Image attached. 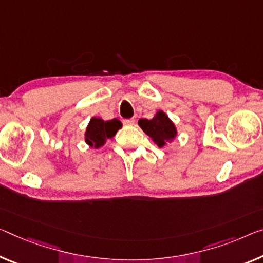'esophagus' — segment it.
Segmentation results:
<instances>
[{
    "label": "esophagus",
    "mask_w": 263,
    "mask_h": 263,
    "mask_svg": "<svg viewBox=\"0 0 263 263\" xmlns=\"http://www.w3.org/2000/svg\"><path fill=\"white\" fill-rule=\"evenodd\" d=\"M135 123L134 119H128V120H123V124L124 126H133Z\"/></svg>",
    "instance_id": "1"
}]
</instances>
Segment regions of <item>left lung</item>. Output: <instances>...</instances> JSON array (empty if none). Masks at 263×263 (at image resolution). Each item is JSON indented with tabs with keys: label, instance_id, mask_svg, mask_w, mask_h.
<instances>
[{
	"label": "left lung",
	"instance_id": "8db88e82",
	"mask_svg": "<svg viewBox=\"0 0 263 263\" xmlns=\"http://www.w3.org/2000/svg\"><path fill=\"white\" fill-rule=\"evenodd\" d=\"M137 123L159 148L172 143L177 136L176 126L163 110L156 111L154 118L151 120L140 119Z\"/></svg>",
	"mask_w": 263,
	"mask_h": 263
}]
</instances>
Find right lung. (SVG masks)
I'll use <instances>...</instances> for the list:
<instances>
[{
  "instance_id": "right-lung-1",
  "label": "right lung",
  "mask_w": 263,
  "mask_h": 263,
  "mask_svg": "<svg viewBox=\"0 0 263 263\" xmlns=\"http://www.w3.org/2000/svg\"><path fill=\"white\" fill-rule=\"evenodd\" d=\"M121 128L122 123L118 119L104 121L100 118H91L84 133V141L89 147L101 148L106 144L108 139L114 137Z\"/></svg>"
}]
</instances>
